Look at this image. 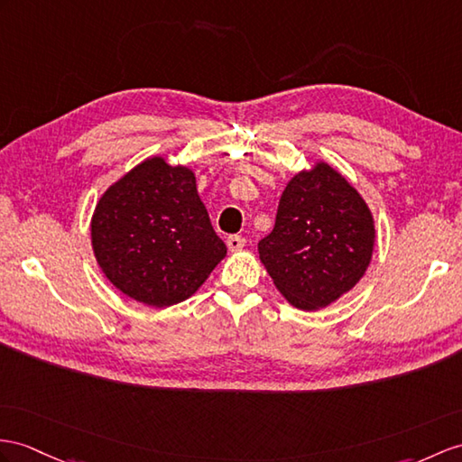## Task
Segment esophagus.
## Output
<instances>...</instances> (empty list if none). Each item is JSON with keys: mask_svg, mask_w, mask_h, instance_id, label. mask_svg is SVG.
<instances>
[{"mask_svg": "<svg viewBox=\"0 0 462 462\" xmlns=\"http://www.w3.org/2000/svg\"><path fill=\"white\" fill-rule=\"evenodd\" d=\"M245 245H246V241H245V237H241V235H231V237H227V249L231 253L241 251Z\"/></svg>", "mask_w": 462, "mask_h": 462, "instance_id": "obj_1", "label": "esophagus"}]
</instances>
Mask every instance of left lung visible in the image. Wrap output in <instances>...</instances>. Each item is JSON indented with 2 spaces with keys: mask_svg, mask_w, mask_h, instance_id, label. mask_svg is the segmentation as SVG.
Here are the masks:
<instances>
[{
  "mask_svg": "<svg viewBox=\"0 0 462 462\" xmlns=\"http://www.w3.org/2000/svg\"><path fill=\"white\" fill-rule=\"evenodd\" d=\"M374 217L365 198L329 162L290 178L273 233L258 256L284 300L301 311L331 306L373 261Z\"/></svg>",
  "mask_w": 462,
  "mask_h": 462,
  "instance_id": "obj_1",
  "label": "left lung"
}]
</instances>
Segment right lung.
Returning <instances> with one entry per match:
<instances>
[{
	"label": "right lung",
	"mask_w": 462,
	"mask_h": 462,
	"mask_svg": "<svg viewBox=\"0 0 462 462\" xmlns=\"http://www.w3.org/2000/svg\"><path fill=\"white\" fill-rule=\"evenodd\" d=\"M94 256L121 294L151 308L194 296L227 246L211 227L189 166L149 156L97 199Z\"/></svg>",
	"instance_id": "right-lung-1"
}]
</instances>
